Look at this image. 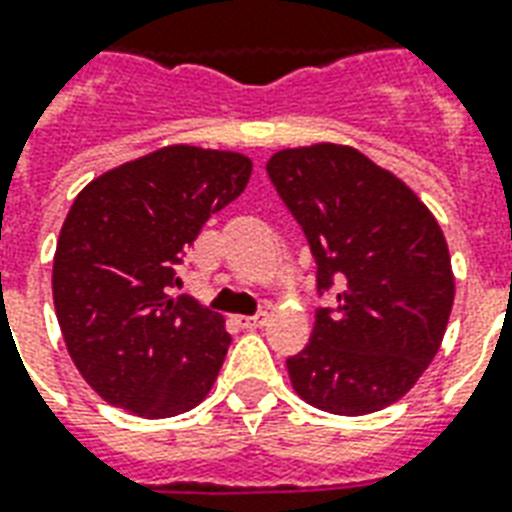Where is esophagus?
<instances>
[{
    "label": "esophagus",
    "instance_id": "obj_1",
    "mask_svg": "<svg viewBox=\"0 0 512 512\" xmlns=\"http://www.w3.org/2000/svg\"><path fill=\"white\" fill-rule=\"evenodd\" d=\"M263 323H266V312L255 314V317H238V325H241V328H260Z\"/></svg>",
    "mask_w": 512,
    "mask_h": 512
}]
</instances>
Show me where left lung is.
Returning a JSON list of instances; mask_svg holds the SVG:
<instances>
[{"mask_svg":"<svg viewBox=\"0 0 512 512\" xmlns=\"http://www.w3.org/2000/svg\"><path fill=\"white\" fill-rule=\"evenodd\" d=\"M266 170L304 227L317 290L339 285L336 312L317 309L312 342L287 358L295 393L333 415L382 410L429 369L448 328L456 279L442 227L352 146L282 149Z\"/></svg>","mask_w":512,"mask_h":512,"instance_id":"8db88e82","label":"left lung"}]
</instances>
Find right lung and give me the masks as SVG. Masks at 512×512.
<instances>
[{
    "label": "right lung",
    "mask_w": 512,
    "mask_h": 512,
    "mask_svg": "<svg viewBox=\"0 0 512 512\" xmlns=\"http://www.w3.org/2000/svg\"><path fill=\"white\" fill-rule=\"evenodd\" d=\"M238 151L162 146L78 192L54 255V306L75 369L138 418L198 407L217 380L225 317L187 295L176 266L211 214L249 184Z\"/></svg>",
    "instance_id": "obj_1"
}]
</instances>
